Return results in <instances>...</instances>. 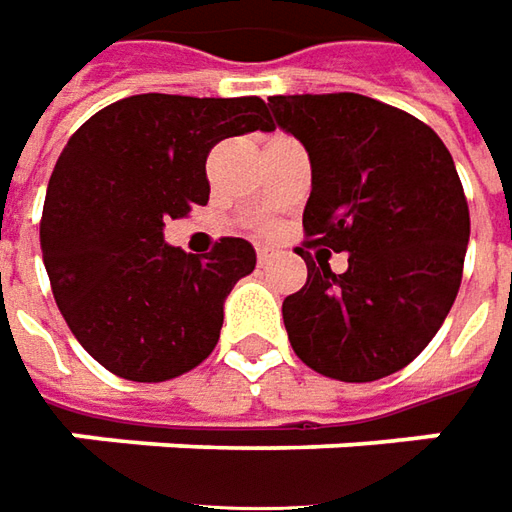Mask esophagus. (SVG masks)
I'll list each match as a JSON object with an SVG mask.
<instances>
[{
  "label": "esophagus",
  "mask_w": 512,
  "mask_h": 512,
  "mask_svg": "<svg viewBox=\"0 0 512 512\" xmlns=\"http://www.w3.org/2000/svg\"><path fill=\"white\" fill-rule=\"evenodd\" d=\"M256 259H259V264H267L270 259H273V250L270 248H259L256 250Z\"/></svg>",
  "instance_id": "34e87169"
}]
</instances>
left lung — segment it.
<instances>
[{
	"instance_id": "1",
	"label": "left lung",
	"mask_w": 512,
	"mask_h": 512,
	"mask_svg": "<svg viewBox=\"0 0 512 512\" xmlns=\"http://www.w3.org/2000/svg\"><path fill=\"white\" fill-rule=\"evenodd\" d=\"M270 112L310 154V245L349 253L344 273H332L298 248L307 284L281 304L287 338L335 380L394 375L459 293L471 214L454 157L423 120L355 92L273 95Z\"/></svg>"
}]
</instances>
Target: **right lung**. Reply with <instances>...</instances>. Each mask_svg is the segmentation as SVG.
I'll use <instances>...</instances> for the list:
<instances>
[{"instance_id": "1", "label": "right lung", "mask_w": 512, "mask_h": 512, "mask_svg": "<svg viewBox=\"0 0 512 512\" xmlns=\"http://www.w3.org/2000/svg\"><path fill=\"white\" fill-rule=\"evenodd\" d=\"M273 132L262 98L146 92L109 104L67 140L41 214V256L67 327L112 375L163 383L214 352L233 284L256 250L225 236L208 256L163 239L205 205L219 140Z\"/></svg>"}]
</instances>
